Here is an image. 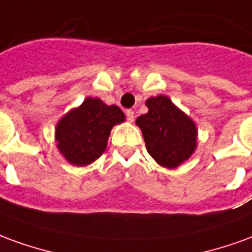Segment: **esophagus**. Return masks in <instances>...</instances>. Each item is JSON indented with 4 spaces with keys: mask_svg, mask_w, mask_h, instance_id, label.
<instances>
[{
    "mask_svg": "<svg viewBox=\"0 0 252 252\" xmlns=\"http://www.w3.org/2000/svg\"><path fill=\"white\" fill-rule=\"evenodd\" d=\"M126 120L129 121V123H132V121L135 120V113H133V110L132 109L126 110Z\"/></svg>",
    "mask_w": 252,
    "mask_h": 252,
    "instance_id": "1",
    "label": "esophagus"
}]
</instances>
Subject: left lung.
<instances>
[{"instance_id": "1", "label": "left lung", "mask_w": 252, "mask_h": 252, "mask_svg": "<svg viewBox=\"0 0 252 252\" xmlns=\"http://www.w3.org/2000/svg\"><path fill=\"white\" fill-rule=\"evenodd\" d=\"M148 112L139 116L136 126L154 160L166 169H177L189 160L197 148V126L171 99L159 94L146 101Z\"/></svg>"}]
</instances>
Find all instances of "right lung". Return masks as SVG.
<instances>
[{
  "label": "right lung",
  "instance_id": "obj_1",
  "mask_svg": "<svg viewBox=\"0 0 252 252\" xmlns=\"http://www.w3.org/2000/svg\"><path fill=\"white\" fill-rule=\"evenodd\" d=\"M124 121L126 115L117 105L88 97L57 123L58 151L70 164L88 166L105 153L112 128Z\"/></svg>",
  "mask_w": 252,
  "mask_h": 252
}]
</instances>
